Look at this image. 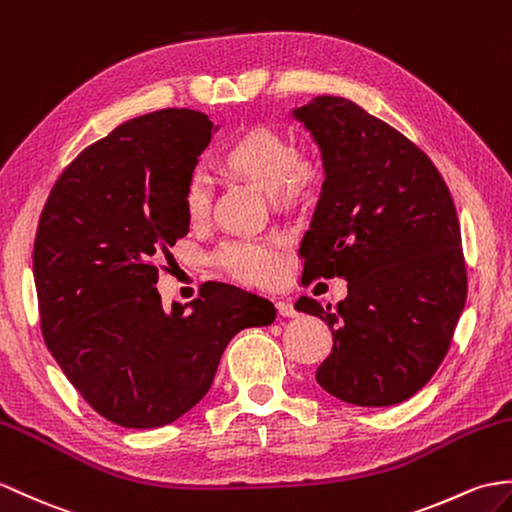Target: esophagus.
Here are the masks:
<instances>
[{
  "mask_svg": "<svg viewBox=\"0 0 512 512\" xmlns=\"http://www.w3.org/2000/svg\"><path fill=\"white\" fill-rule=\"evenodd\" d=\"M277 310L283 318H294L296 314H299V312H296V307H294L292 301H277Z\"/></svg>",
  "mask_w": 512,
  "mask_h": 512,
  "instance_id": "34e87169",
  "label": "esophagus"
}]
</instances>
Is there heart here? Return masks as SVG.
I'll use <instances>...</instances> for the list:
<instances>
[{"instance_id": "b5f03b06", "label": "heart", "mask_w": 512, "mask_h": 512, "mask_svg": "<svg viewBox=\"0 0 512 512\" xmlns=\"http://www.w3.org/2000/svg\"><path fill=\"white\" fill-rule=\"evenodd\" d=\"M220 165L244 178L279 205H296L310 198L325 178V165L316 152H296L283 130L251 126L222 150ZM189 222L209 216L211 194L202 178H192L183 194ZM216 264L233 279L248 285H268L279 277L281 257L275 240H237L220 248Z\"/></svg>"}]
</instances>
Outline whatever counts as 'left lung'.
<instances>
[{
    "label": "left lung",
    "mask_w": 512,
    "mask_h": 512,
    "mask_svg": "<svg viewBox=\"0 0 512 512\" xmlns=\"http://www.w3.org/2000/svg\"><path fill=\"white\" fill-rule=\"evenodd\" d=\"M292 115L325 165L303 277L347 279V299L296 310L323 318L334 347L316 382L353 406L384 408L430 382L467 301L454 200L430 157L399 130L336 95Z\"/></svg>",
    "instance_id": "obj_1"
}]
</instances>
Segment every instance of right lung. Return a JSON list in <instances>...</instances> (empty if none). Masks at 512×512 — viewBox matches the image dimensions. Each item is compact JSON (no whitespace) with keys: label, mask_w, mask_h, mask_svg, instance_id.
Here are the masks:
<instances>
[{"label":"right lung","mask_w":512,"mask_h":512,"mask_svg":"<svg viewBox=\"0 0 512 512\" xmlns=\"http://www.w3.org/2000/svg\"><path fill=\"white\" fill-rule=\"evenodd\" d=\"M216 126L163 109L117 126L58 176L34 240L41 331L89 406L133 430L207 395L231 338L275 323L268 299L211 283L163 310L157 261L189 231L183 194Z\"/></svg>","instance_id":"1"}]
</instances>
